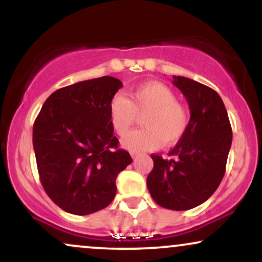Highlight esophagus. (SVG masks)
Segmentation results:
<instances>
[{"label": "esophagus", "instance_id": "34e87169", "mask_svg": "<svg viewBox=\"0 0 262 262\" xmlns=\"http://www.w3.org/2000/svg\"><path fill=\"white\" fill-rule=\"evenodd\" d=\"M130 156H132V158H133V159H137L138 156H139V152H137V151H132V152H130Z\"/></svg>", "mask_w": 262, "mask_h": 262}]
</instances>
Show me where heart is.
<instances>
[{
    "mask_svg": "<svg viewBox=\"0 0 262 262\" xmlns=\"http://www.w3.org/2000/svg\"><path fill=\"white\" fill-rule=\"evenodd\" d=\"M144 116L145 128L132 132L122 145L132 151H146L165 145H175L185 137L189 125L188 111L176 101L170 87L150 81L133 90L129 98L116 95L110 103L111 124L119 135H125L134 127L137 116Z\"/></svg>",
    "mask_w": 262,
    "mask_h": 262,
    "instance_id": "heart-1",
    "label": "heart"
}]
</instances>
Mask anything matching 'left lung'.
<instances>
[{"mask_svg": "<svg viewBox=\"0 0 262 262\" xmlns=\"http://www.w3.org/2000/svg\"><path fill=\"white\" fill-rule=\"evenodd\" d=\"M172 77V83L187 100L189 125L169 152L173 159L151 155L154 167L146 185L159 206L187 210L206 202L218 188L233 134L223 101L214 90L187 77Z\"/></svg>", "mask_w": 262, "mask_h": 262, "instance_id": "1", "label": "left lung"}]
</instances>
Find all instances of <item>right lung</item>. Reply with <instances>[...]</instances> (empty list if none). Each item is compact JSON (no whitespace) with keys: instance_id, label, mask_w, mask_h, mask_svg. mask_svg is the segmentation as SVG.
Listing matches in <instances>:
<instances>
[{"instance_id":"obj_1","label":"right lung","mask_w":262,"mask_h":262,"mask_svg":"<svg viewBox=\"0 0 262 262\" xmlns=\"http://www.w3.org/2000/svg\"><path fill=\"white\" fill-rule=\"evenodd\" d=\"M123 86L103 76L56 90L44 102L33 127L40 182L65 212L86 215L113 201L116 180L132 162L118 148L110 103Z\"/></svg>"}]
</instances>
